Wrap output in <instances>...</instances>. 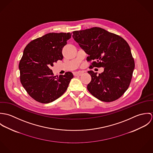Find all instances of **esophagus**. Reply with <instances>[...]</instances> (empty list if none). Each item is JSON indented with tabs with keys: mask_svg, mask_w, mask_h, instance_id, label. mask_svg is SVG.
<instances>
[{
	"mask_svg": "<svg viewBox=\"0 0 153 153\" xmlns=\"http://www.w3.org/2000/svg\"><path fill=\"white\" fill-rule=\"evenodd\" d=\"M82 74V72H75L74 73V75L75 76H81Z\"/></svg>",
	"mask_w": 153,
	"mask_h": 153,
	"instance_id": "obj_1",
	"label": "esophagus"
}]
</instances>
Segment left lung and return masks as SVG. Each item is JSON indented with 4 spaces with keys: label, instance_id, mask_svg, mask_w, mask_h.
<instances>
[{
    "label": "left lung",
    "instance_id": "obj_1",
    "mask_svg": "<svg viewBox=\"0 0 153 153\" xmlns=\"http://www.w3.org/2000/svg\"><path fill=\"white\" fill-rule=\"evenodd\" d=\"M72 37L87 53L90 67H103L97 75L88 72L89 92L97 99L112 102L120 98L131 82L135 64L129 45L121 36L98 27L74 31Z\"/></svg>",
    "mask_w": 153,
    "mask_h": 153
}]
</instances>
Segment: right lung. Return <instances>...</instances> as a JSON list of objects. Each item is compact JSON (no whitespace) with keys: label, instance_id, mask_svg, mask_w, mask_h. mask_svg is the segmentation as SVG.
Here are the masks:
<instances>
[{"label":"right lung","instance_id":"obj_1","mask_svg":"<svg viewBox=\"0 0 153 153\" xmlns=\"http://www.w3.org/2000/svg\"><path fill=\"white\" fill-rule=\"evenodd\" d=\"M70 33H49L25 47L19 64L20 80L27 94L36 101L47 104L64 94L73 78L72 72L53 76L51 67L63 59L62 51Z\"/></svg>","mask_w":153,"mask_h":153}]
</instances>
